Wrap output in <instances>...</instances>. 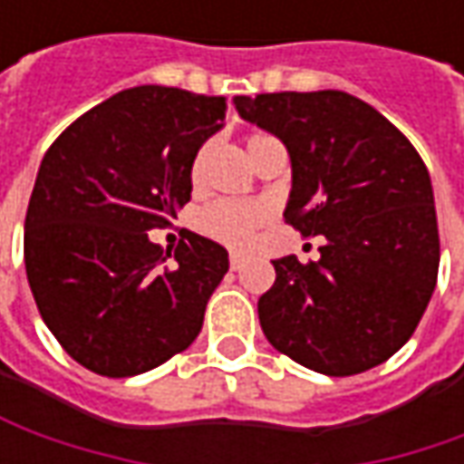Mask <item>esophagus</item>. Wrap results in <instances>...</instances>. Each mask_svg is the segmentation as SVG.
Wrapping results in <instances>:
<instances>
[{"label": "esophagus", "instance_id": "1", "mask_svg": "<svg viewBox=\"0 0 464 464\" xmlns=\"http://www.w3.org/2000/svg\"><path fill=\"white\" fill-rule=\"evenodd\" d=\"M242 263H245V258H242L240 253H232V256H229V266H232V271H240Z\"/></svg>", "mask_w": 464, "mask_h": 464}]
</instances>
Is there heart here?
Returning <instances> with one entry per match:
<instances>
[{
    "label": "heart",
    "mask_w": 464,
    "mask_h": 464,
    "mask_svg": "<svg viewBox=\"0 0 464 464\" xmlns=\"http://www.w3.org/2000/svg\"><path fill=\"white\" fill-rule=\"evenodd\" d=\"M253 139L258 136H250V141ZM198 168H201V154L193 165V178L198 175ZM268 217H271L268 206L260 201H217V204L206 206L196 224L206 237L240 250L253 242L258 227L268 222Z\"/></svg>",
    "instance_id": "heart-1"
}]
</instances>
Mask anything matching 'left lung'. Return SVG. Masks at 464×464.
<instances>
[{
  "label": "left lung",
  "instance_id": "1",
  "mask_svg": "<svg viewBox=\"0 0 464 464\" xmlns=\"http://www.w3.org/2000/svg\"><path fill=\"white\" fill-rule=\"evenodd\" d=\"M240 118L281 139L292 160L284 219L323 235L317 263L274 260L258 299L268 343L328 377L387 362L434 295V188L413 144L369 102L341 90L237 95Z\"/></svg>",
  "mask_w": 464,
  "mask_h": 464
}]
</instances>
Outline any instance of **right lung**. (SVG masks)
Here are the masks:
<instances>
[{
	"label": "right lung",
	"instance_id": "1",
	"mask_svg": "<svg viewBox=\"0 0 464 464\" xmlns=\"http://www.w3.org/2000/svg\"><path fill=\"white\" fill-rule=\"evenodd\" d=\"M224 108L141 84L87 111L45 152L25 217L27 284L63 351L95 374L150 372L201 333L227 250L183 232L169 253L147 232L190 201L193 160Z\"/></svg>",
	"mask_w": 464,
	"mask_h": 464
}]
</instances>
